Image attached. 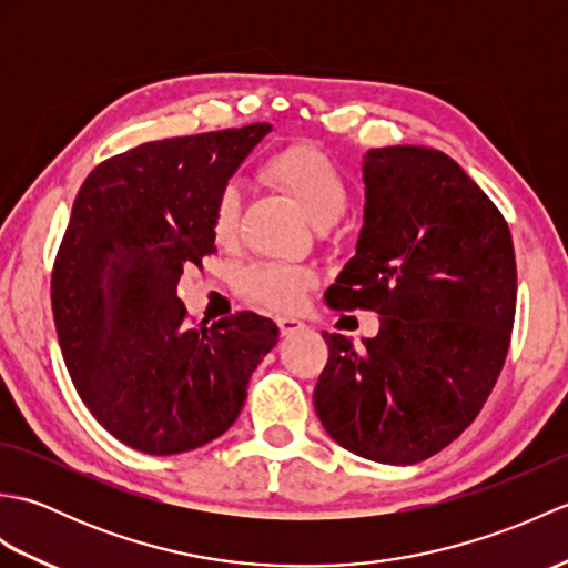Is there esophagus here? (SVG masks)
<instances>
[{"label": "esophagus", "mask_w": 568, "mask_h": 568, "mask_svg": "<svg viewBox=\"0 0 568 568\" xmlns=\"http://www.w3.org/2000/svg\"><path fill=\"white\" fill-rule=\"evenodd\" d=\"M277 329H281L283 336H291V334L303 332L305 324L295 317H277Z\"/></svg>", "instance_id": "esophagus-1"}]
</instances>
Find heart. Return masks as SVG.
<instances>
[{
    "instance_id": "b5f03b06",
    "label": "heart",
    "mask_w": 568,
    "mask_h": 568,
    "mask_svg": "<svg viewBox=\"0 0 568 568\" xmlns=\"http://www.w3.org/2000/svg\"><path fill=\"white\" fill-rule=\"evenodd\" d=\"M263 175L300 202V207L317 226L339 222L348 210V185L339 168L312 143H293L268 155ZM241 192L226 183L214 197L212 234L220 244H229L239 234ZM315 283L312 271L291 263H253L236 275V291L253 303L273 310H293Z\"/></svg>"
}]
</instances>
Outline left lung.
<instances>
[{
  "mask_svg": "<svg viewBox=\"0 0 568 568\" xmlns=\"http://www.w3.org/2000/svg\"><path fill=\"white\" fill-rule=\"evenodd\" d=\"M366 222L327 307L381 315L354 346L324 332L317 417L344 449L417 464L452 444L496 385L510 348L517 265L508 222L449 155L371 149Z\"/></svg>",
  "mask_w": 568,
  "mask_h": 568,
  "instance_id": "obj_1",
  "label": "left lung"
}]
</instances>
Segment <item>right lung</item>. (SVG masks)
<instances>
[{
  "label": "right lung",
  "instance_id": "add662e5",
  "mask_svg": "<svg viewBox=\"0 0 568 568\" xmlns=\"http://www.w3.org/2000/svg\"><path fill=\"white\" fill-rule=\"evenodd\" d=\"M271 124L149 141L84 180L51 273L55 332L75 390L131 449L183 454L220 437L277 342L256 312L187 329L178 281L214 253V197Z\"/></svg>",
  "mask_w": 568,
  "mask_h": 568
}]
</instances>
